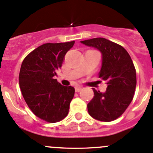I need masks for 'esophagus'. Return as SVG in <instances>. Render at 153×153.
Returning <instances> with one entry per match:
<instances>
[{"instance_id": "esophagus-1", "label": "esophagus", "mask_w": 153, "mask_h": 153, "mask_svg": "<svg viewBox=\"0 0 153 153\" xmlns=\"http://www.w3.org/2000/svg\"><path fill=\"white\" fill-rule=\"evenodd\" d=\"M81 90H82V87H81V86H76L75 87V91L76 92V93H79Z\"/></svg>"}]
</instances>
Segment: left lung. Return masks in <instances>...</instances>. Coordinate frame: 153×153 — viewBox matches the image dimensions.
Returning <instances> with one entry per match:
<instances>
[{
	"label": "left lung",
	"instance_id": "left-lung-1",
	"mask_svg": "<svg viewBox=\"0 0 153 153\" xmlns=\"http://www.w3.org/2000/svg\"><path fill=\"white\" fill-rule=\"evenodd\" d=\"M102 54L99 77L106 82V92L93 88L94 97L87 104L89 114L95 120L109 122L120 117L132 102L136 86V74L130 56L122 46L97 37L80 41Z\"/></svg>",
	"mask_w": 153,
	"mask_h": 153
}]
</instances>
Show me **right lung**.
I'll list each match as a JSON object with an SVG mask.
<instances>
[{
    "label": "right lung",
    "mask_w": 153,
    "mask_h": 153,
    "mask_svg": "<svg viewBox=\"0 0 153 153\" xmlns=\"http://www.w3.org/2000/svg\"><path fill=\"white\" fill-rule=\"evenodd\" d=\"M74 43L43 44L21 64L19 84L24 100L36 117L47 122H59L68 114L75 90L62 86L54 76Z\"/></svg>",
    "instance_id": "add662e5"
}]
</instances>
